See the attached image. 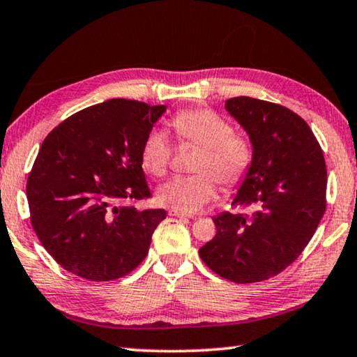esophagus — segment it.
I'll use <instances>...</instances> for the list:
<instances>
[{
	"mask_svg": "<svg viewBox=\"0 0 357 357\" xmlns=\"http://www.w3.org/2000/svg\"><path fill=\"white\" fill-rule=\"evenodd\" d=\"M168 214L173 215V217H179V219H189V215L181 213V211H176V209H170V211H168Z\"/></svg>",
	"mask_w": 357,
	"mask_h": 357,
	"instance_id": "obj_1",
	"label": "esophagus"
}]
</instances>
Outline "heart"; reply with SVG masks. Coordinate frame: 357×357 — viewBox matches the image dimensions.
Instances as JSON below:
<instances>
[{
	"mask_svg": "<svg viewBox=\"0 0 357 357\" xmlns=\"http://www.w3.org/2000/svg\"><path fill=\"white\" fill-rule=\"evenodd\" d=\"M172 126L181 143L202 148L193 170L198 174L168 181L157 190L164 206L193 214L217 195L215 181L225 190L238 187L252 165L253 151L245 137L234 134L233 126L209 108H189L174 114ZM173 155V144L164 129L155 128L144 138L142 165L155 178L165 176Z\"/></svg>",
	"mask_w": 357,
	"mask_h": 357,
	"instance_id": "1",
	"label": "heart"
}]
</instances>
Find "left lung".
<instances>
[{
    "label": "left lung",
    "instance_id": "obj_1",
    "mask_svg": "<svg viewBox=\"0 0 357 357\" xmlns=\"http://www.w3.org/2000/svg\"><path fill=\"white\" fill-rule=\"evenodd\" d=\"M227 112L243 126L253 148L252 165L234 206L250 214L214 217L215 236L200 249L209 269L227 280H268L298 258L326 211L321 146L299 114L273 102L233 98Z\"/></svg>",
    "mask_w": 357,
    "mask_h": 357
}]
</instances>
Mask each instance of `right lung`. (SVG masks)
I'll return each instance as SVG.
<instances>
[{"mask_svg": "<svg viewBox=\"0 0 357 357\" xmlns=\"http://www.w3.org/2000/svg\"><path fill=\"white\" fill-rule=\"evenodd\" d=\"M165 105L110 99L64 119L42 143L28 176L31 225L66 271L93 282L128 275L148 255L164 209L149 198L142 146Z\"/></svg>", "mask_w": 357, "mask_h": 357, "instance_id": "1", "label": "right lung"}]
</instances>
